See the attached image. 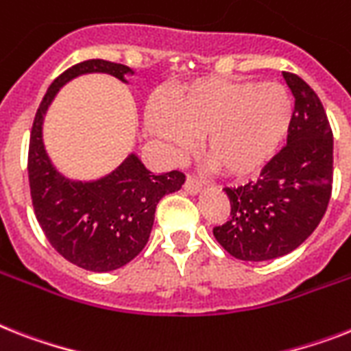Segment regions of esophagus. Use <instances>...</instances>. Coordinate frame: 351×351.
I'll return each instance as SVG.
<instances>
[{"label": "esophagus", "instance_id": "34e87169", "mask_svg": "<svg viewBox=\"0 0 351 351\" xmlns=\"http://www.w3.org/2000/svg\"><path fill=\"white\" fill-rule=\"evenodd\" d=\"M202 185H204V182L202 180H198V178H195V176H187V178H185L184 189L187 191V193H191V195H196V193H200Z\"/></svg>", "mask_w": 351, "mask_h": 351}]
</instances>
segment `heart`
I'll return each instance as SVG.
<instances>
[{"mask_svg":"<svg viewBox=\"0 0 351 351\" xmlns=\"http://www.w3.org/2000/svg\"><path fill=\"white\" fill-rule=\"evenodd\" d=\"M292 119V99L278 82L205 79L171 97V104L147 108V128L173 151L193 136L215 167L229 176H247L274 155Z\"/></svg>","mask_w":351,"mask_h":351,"instance_id":"heart-1","label":"heart"}]
</instances>
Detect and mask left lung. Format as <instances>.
Segmentation results:
<instances>
[{
    "instance_id": "obj_1",
    "label": "left lung",
    "mask_w": 351,
    "mask_h": 351,
    "mask_svg": "<svg viewBox=\"0 0 351 351\" xmlns=\"http://www.w3.org/2000/svg\"><path fill=\"white\" fill-rule=\"evenodd\" d=\"M294 95L287 146L256 182L225 187L230 215L213 229L218 243L243 261H267L303 243L323 220L333 180V135L317 93L295 73L283 72Z\"/></svg>"
}]
</instances>
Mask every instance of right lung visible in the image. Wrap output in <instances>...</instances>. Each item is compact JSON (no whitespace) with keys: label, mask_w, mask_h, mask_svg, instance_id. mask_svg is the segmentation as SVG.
Returning a JSON list of instances; mask_svg holds the SVG:
<instances>
[{"label":"right lung","mask_w":351,"mask_h":351,"mask_svg":"<svg viewBox=\"0 0 351 351\" xmlns=\"http://www.w3.org/2000/svg\"><path fill=\"white\" fill-rule=\"evenodd\" d=\"M93 72L124 81L131 70L119 62L90 59L57 77L37 108L30 131L28 182L36 218L53 249L81 269L110 272L130 263L146 247L156 204L180 189L185 175L182 171L153 175L135 155L95 182H72L57 173L43 144V119L62 84Z\"/></svg>","instance_id":"obj_1"}]
</instances>
